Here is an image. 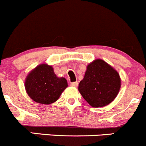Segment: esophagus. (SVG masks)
I'll use <instances>...</instances> for the list:
<instances>
[{"instance_id": "esophagus-1", "label": "esophagus", "mask_w": 146, "mask_h": 146, "mask_svg": "<svg viewBox=\"0 0 146 146\" xmlns=\"http://www.w3.org/2000/svg\"><path fill=\"white\" fill-rule=\"evenodd\" d=\"M70 85H71L72 87H75V88H76V87H78V82H71V83H70Z\"/></svg>"}]
</instances>
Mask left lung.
Wrapping results in <instances>:
<instances>
[{"label": "left lung", "instance_id": "8db88e82", "mask_svg": "<svg viewBox=\"0 0 146 146\" xmlns=\"http://www.w3.org/2000/svg\"><path fill=\"white\" fill-rule=\"evenodd\" d=\"M119 73L102 59H95L87 66L78 90L85 100L93 107L108 105L118 95L121 88Z\"/></svg>", "mask_w": 146, "mask_h": 146}]
</instances>
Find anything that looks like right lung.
<instances>
[{"label": "right lung", "instance_id": "add662e5", "mask_svg": "<svg viewBox=\"0 0 146 146\" xmlns=\"http://www.w3.org/2000/svg\"><path fill=\"white\" fill-rule=\"evenodd\" d=\"M67 87L66 79L57 77L52 66L46 64L31 70L25 80V88L29 98L43 104L55 102Z\"/></svg>", "mask_w": 146, "mask_h": 146}]
</instances>
